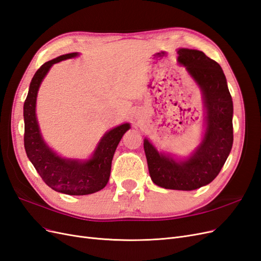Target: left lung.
<instances>
[{
	"instance_id": "8db88e82",
	"label": "left lung",
	"mask_w": 261,
	"mask_h": 261,
	"mask_svg": "<svg viewBox=\"0 0 261 261\" xmlns=\"http://www.w3.org/2000/svg\"><path fill=\"white\" fill-rule=\"evenodd\" d=\"M177 61L200 87L206 109V129L196 151L183 161L159 153L146 138L149 174L160 187L193 191L217 177L233 145V101L226 78L216 61L198 50L178 49Z\"/></svg>"
}]
</instances>
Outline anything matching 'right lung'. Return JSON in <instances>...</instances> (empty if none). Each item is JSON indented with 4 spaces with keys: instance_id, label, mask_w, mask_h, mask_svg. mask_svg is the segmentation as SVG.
Wrapping results in <instances>:
<instances>
[{
    "instance_id": "add662e5",
    "label": "right lung",
    "mask_w": 261,
    "mask_h": 261,
    "mask_svg": "<svg viewBox=\"0 0 261 261\" xmlns=\"http://www.w3.org/2000/svg\"><path fill=\"white\" fill-rule=\"evenodd\" d=\"M77 55V52L68 53L45 62L31 80L27 98L23 103V145L30 162L34 164L46 185L59 193L82 196L93 194L106 187L111 173L115 149L130 126L128 123H125L106 133L92 156L85 161L61 158L44 143L36 116L39 87L53 64Z\"/></svg>"
}]
</instances>
